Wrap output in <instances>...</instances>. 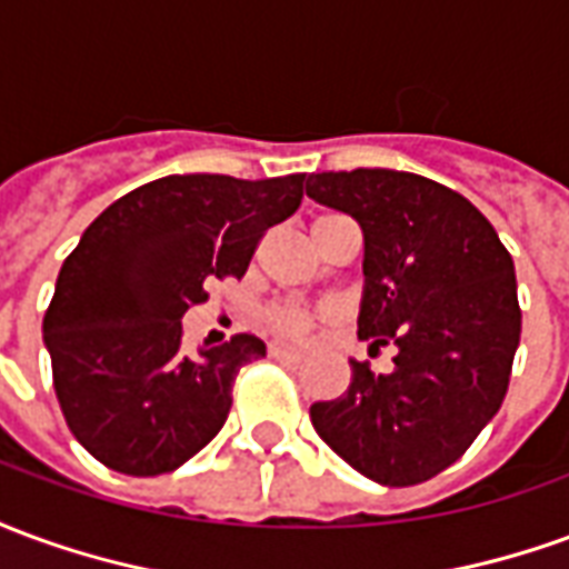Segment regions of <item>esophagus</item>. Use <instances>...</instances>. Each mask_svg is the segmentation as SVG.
Listing matches in <instances>:
<instances>
[{
	"label": "esophagus",
	"mask_w": 569,
	"mask_h": 569,
	"mask_svg": "<svg viewBox=\"0 0 569 569\" xmlns=\"http://www.w3.org/2000/svg\"><path fill=\"white\" fill-rule=\"evenodd\" d=\"M268 357L277 359V362H301V359H305V353H301V350H292V347L271 345L268 347Z\"/></svg>",
	"instance_id": "1"
}]
</instances>
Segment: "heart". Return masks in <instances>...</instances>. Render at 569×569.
I'll list each match as a JSON object with an SVG mask.
<instances>
[{
  "label": "heart",
  "mask_w": 569,
  "mask_h": 569,
  "mask_svg": "<svg viewBox=\"0 0 569 569\" xmlns=\"http://www.w3.org/2000/svg\"><path fill=\"white\" fill-rule=\"evenodd\" d=\"M261 320L283 341H308L310 335L317 332V326L326 320V313L298 308V305H289V301H277V305H271L261 313Z\"/></svg>",
  "instance_id": "heart-1"
}]
</instances>
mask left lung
Segmentation results:
<instances>
[{
	"mask_svg": "<svg viewBox=\"0 0 569 569\" xmlns=\"http://www.w3.org/2000/svg\"><path fill=\"white\" fill-rule=\"evenodd\" d=\"M308 198L366 240L359 338L396 345L390 375L350 362V387L310 420L341 460L411 488L457 463L500 411L521 338L515 264L493 224L451 188L399 170L310 173Z\"/></svg>",
	"mask_w": 569,
	"mask_h": 569,
	"instance_id": "8db88e82",
	"label": "left lung"
}]
</instances>
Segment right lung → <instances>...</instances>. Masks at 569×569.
Returning a JSON list of instances; mask_svg holds the SVG:
<instances>
[{
  "label": "right lung",
  "mask_w": 569,
  "mask_h": 569,
  "mask_svg": "<svg viewBox=\"0 0 569 569\" xmlns=\"http://www.w3.org/2000/svg\"><path fill=\"white\" fill-rule=\"evenodd\" d=\"M305 173L163 176L106 207L60 268L44 310L54 393L72 436L124 476L173 472L222 429L256 335L182 350L207 283L243 277L268 228L298 210Z\"/></svg>",
  "instance_id": "add662e5"
}]
</instances>
